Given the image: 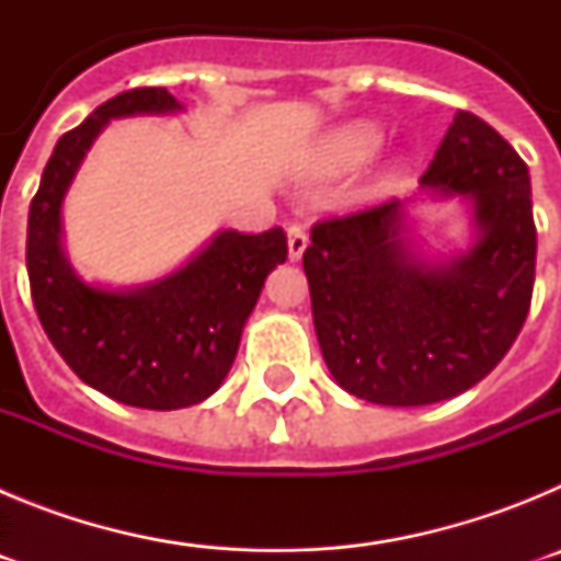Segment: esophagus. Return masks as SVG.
<instances>
[{"mask_svg":"<svg viewBox=\"0 0 561 561\" xmlns=\"http://www.w3.org/2000/svg\"><path fill=\"white\" fill-rule=\"evenodd\" d=\"M306 247H309V232H306V227L291 225L289 227V257L291 261H297V257L304 255Z\"/></svg>","mask_w":561,"mask_h":561,"instance_id":"esophagus-1","label":"esophagus"}]
</instances>
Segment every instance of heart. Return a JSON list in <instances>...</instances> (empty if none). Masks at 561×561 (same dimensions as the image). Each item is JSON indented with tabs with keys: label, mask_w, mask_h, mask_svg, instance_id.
<instances>
[{
	"label": "heart",
	"mask_w": 561,
	"mask_h": 561,
	"mask_svg": "<svg viewBox=\"0 0 561 561\" xmlns=\"http://www.w3.org/2000/svg\"><path fill=\"white\" fill-rule=\"evenodd\" d=\"M381 146V134L370 123H351L325 142L323 168L329 173H348L362 168L376 157Z\"/></svg>",
	"instance_id": "heart-1"
}]
</instances>
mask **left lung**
I'll list each match as a JSON object with an SVG mask.
<instances>
[{
    "label": "left lung",
    "instance_id": "8db88e82",
    "mask_svg": "<svg viewBox=\"0 0 561 561\" xmlns=\"http://www.w3.org/2000/svg\"><path fill=\"white\" fill-rule=\"evenodd\" d=\"M421 187L474 202L478 244L427 264L401 238L396 199L329 216L304 252L314 331L340 388L419 408L478 385L531 309L537 225L528 168L478 114L455 112Z\"/></svg>",
    "mask_w": 561,
    "mask_h": 561
}]
</instances>
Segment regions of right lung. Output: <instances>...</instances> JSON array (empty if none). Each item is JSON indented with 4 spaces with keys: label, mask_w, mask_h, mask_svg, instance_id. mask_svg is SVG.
<instances>
[{
    "label": "right lung",
    "mask_w": 561,
    "mask_h": 561,
    "mask_svg": "<svg viewBox=\"0 0 561 561\" xmlns=\"http://www.w3.org/2000/svg\"><path fill=\"white\" fill-rule=\"evenodd\" d=\"M182 108L162 87H137L98 106L58 140L30 202L33 306L69 368L131 408L180 410L219 390L264 280L289 255L286 232L225 230L180 272L131 291L87 286L61 252V202L101 128L126 114Z\"/></svg>",
    "instance_id": "add662e5"
}]
</instances>
